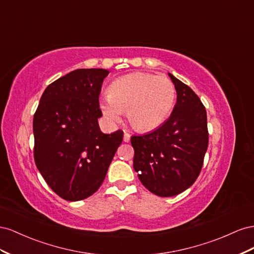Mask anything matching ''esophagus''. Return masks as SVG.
I'll return each instance as SVG.
<instances>
[{
	"label": "esophagus",
	"mask_w": 254,
	"mask_h": 254,
	"mask_svg": "<svg viewBox=\"0 0 254 254\" xmlns=\"http://www.w3.org/2000/svg\"><path fill=\"white\" fill-rule=\"evenodd\" d=\"M129 139H131V135H129L127 132H125V134H123V141L128 142Z\"/></svg>",
	"instance_id": "obj_1"
}]
</instances>
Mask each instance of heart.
I'll use <instances>...</instances> for the list:
<instances>
[{"mask_svg": "<svg viewBox=\"0 0 254 254\" xmlns=\"http://www.w3.org/2000/svg\"><path fill=\"white\" fill-rule=\"evenodd\" d=\"M177 98L175 84L164 75L133 72L122 75L108 87L100 108L110 122H118L122 112L135 129L149 132L170 116Z\"/></svg>", "mask_w": 254, "mask_h": 254, "instance_id": "b5f03b06", "label": "heart"}]
</instances>
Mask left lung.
<instances>
[{
  "instance_id": "obj_1",
  "label": "left lung",
  "mask_w": 254,
  "mask_h": 254,
  "mask_svg": "<svg viewBox=\"0 0 254 254\" xmlns=\"http://www.w3.org/2000/svg\"><path fill=\"white\" fill-rule=\"evenodd\" d=\"M169 76L178 95L169 119L153 132L131 137L133 167L142 185L159 197L177 195L194 183L208 146L204 105L190 86Z\"/></svg>"
}]
</instances>
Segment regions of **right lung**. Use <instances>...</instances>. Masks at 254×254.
<instances>
[{"mask_svg":"<svg viewBox=\"0 0 254 254\" xmlns=\"http://www.w3.org/2000/svg\"><path fill=\"white\" fill-rule=\"evenodd\" d=\"M105 69H77L50 84L34 115V158L56 194L79 201L102 184L123 132H101L99 96Z\"/></svg>","mask_w":254,"mask_h":254,"instance_id":"right-lung-1","label":"right lung"}]
</instances>
